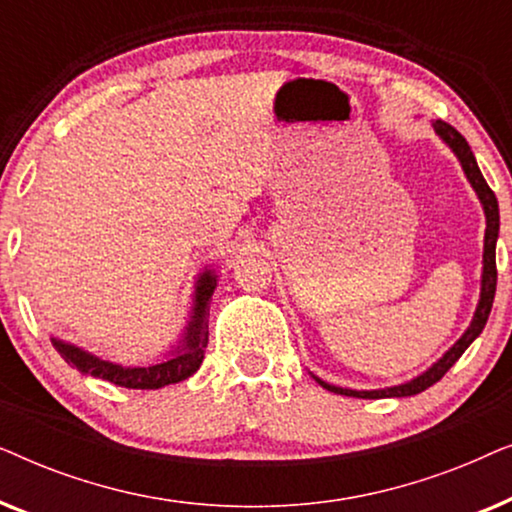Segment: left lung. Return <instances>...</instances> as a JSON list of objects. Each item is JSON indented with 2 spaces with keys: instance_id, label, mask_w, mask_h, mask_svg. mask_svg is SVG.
<instances>
[{
  "instance_id": "1",
  "label": "left lung",
  "mask_w": 512,
  "mask_h": 512,
  "mask_svg": "<svg viewBox=\"0 0 512 512\" xmlns=\"http://www.w3.org/2000/svg\"><path fill=\"white\" fill-rule=\"evenodd\" d=\"M431 128L436 132L440 142H443L447 149L454 153V158L459 160L461 170H464L468 184L478 195L480 205H482V214H485V244H482V270H480V298L478 305H475L473 319L471 324L466 326V331L461 333V338L454 342V345L447 349V352L440 356L436 363H431L429 368L422 370V373L410 377L401 384H391V387H380V389H349V387H338V384H331L326 380H321L319 375L310 373L314 380H317L321 387L333 391V394L340 396H354V398H405V396H415L422 394L424 389H429L436 384L440 377H443L447 370H450L454 363L459 361V356L471 347V342L478 338L485 328L489 312H492V303H494V293H496V240H499V202H496V195L492 193V188L487 186L485 177H482L478 160H475L471 146L464 137L459 135L452 125H447L445 121H431Z\"/></svg>"
}]
</instances>
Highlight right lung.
<instances>
[{"label":"right lung","instance_id":"add662e5","mask_svg":"<svg viewBox=\"0 0 512 512\" xmlns=\"http://www.w3.org/2000/svg\"><path fill=\"white\" fill-rule=\"evenodd\" d=\"M216 284H219V272H216L214 265H205V268L195 275L191 310H188L184 328H181L177 340H174L165 352H160L158 359H153L149 363L125 366V363L102 359V356L88 352V349L74 345V342L55 338V335H51V342L62 354V359L72 363V366L76 370H81L83 375L111 382L116 384V387L160 389L167 387V384H177L181 380H188V377L200 368L202 359H205V347L209 340V300L214 296Z\"/></svg>","mask_w":512,"mask_h":512}]
</instances>
